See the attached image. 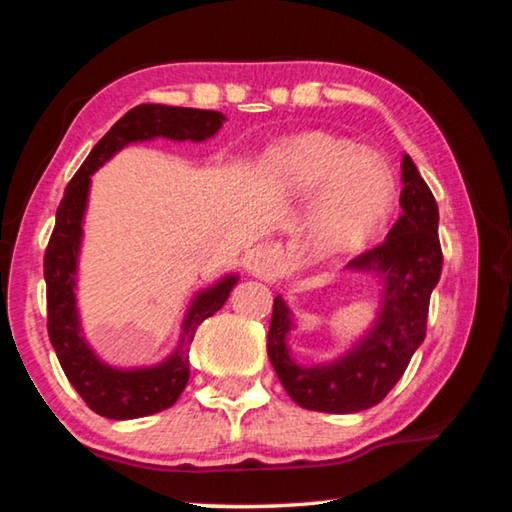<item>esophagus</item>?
Listing matches in <instances>:
<instances>
[{
  "label": "esophagus",
  "mask_w": 512,
  "mask_h": 512,
  "mask_svg": "<svg viewBox=\"0 0 512 512\" xmlns=\"http://www.w3.org/2000/svg\"><path fill=\"white\" fill-rule=\"evenodd\" d=\"M246 271L255 277H262V280H273V277L280 273V255L271 246H257L250 250L244 259Z\"/></svg>",
  "instance_id": "esophagus-1"
}]
</instances>
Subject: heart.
I'll list each match as a JSON object with an SVG mask.
<instances>
[{
  "label": "heart",
  "mask_w": 512,
  "mask_h": 512,
  "mask_svg": "<svg viewBox=\"0 0 512 512\" xmlns=\"http://www.w3.org/2000/svg\"><path fill=\"white\" fill-rule=\"evenodd\" d=\"M275 164L291 194L320 192L309 214V235L323 253L357 246L393 205L391 169L341 137H300L277 151Z\"/></svg>",
  "instance_id": "obj_1"
}]
</instances>
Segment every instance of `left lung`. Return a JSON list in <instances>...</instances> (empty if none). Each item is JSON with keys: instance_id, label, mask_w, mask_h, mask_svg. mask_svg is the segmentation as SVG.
Wrapping results in <instances>:
<instances>
[{"instance_id": "obj_1", "label": "left lung", "mask_w": 512, "mask_h": 512, "mask_svg": "<svg viewBox=\"0 0 512 512\" xmlns=\"http://www.w3.org/2000/svg\"><path fill=\"white\" fill-rule=\"evenodd\" d=\"M402 183V216L381 244L348 264L354 271L377 275L381 282L379 316L352 350L323 366H300L287 345L291 311L280 296L273 300L268 359L284 391L302 409L357 413L379 404L427 336L429 298L443 271L438 205L409 155L402 158Z\"/></svg>"}]
</instances>
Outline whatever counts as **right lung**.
Masks as SVG:
<instances>
[{"label": "right lung", "mask_w": 512, "mask_h": 512, "mask_svg": "<svg viewBox=\"0 0 512 512\" xmlns=\"http://www.w3.org/2000/svg\"><path fill=\"white\" fill-rule=\"evenodd\" d=\"M223 121L225 117L216 110L142 103V106L128 110L101 137L65 187L45 253L47 332L69 384L76 388L83 402L103 418H144V415L164 411L176 404L189 381V345L194 341L196 329L205 318L214 316L223 307L239 277L228 275L214 287L198 293L187 309L178 348L158 366L124 370L103 363L83 339L74 293L90 176L126 144L153 140V137H167L176 142H203L219 131Z\"/></svg>", "instance_id": "right-lung-1"}]
</instances>
